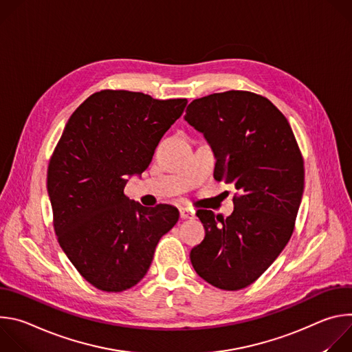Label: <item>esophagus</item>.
Here are the masks:
<instances>
[{
  "instance_id": "esophagus-1",
  "label": "esophagus",
  "mask_w": 352,
  "mask_h": 352,
  "mask_svg": "<svg viewBox=\"0 0 352 352\" xmlns=\"http://www.w3.org/2000/svg\"><path fill=\"white\" fill-rule=\"evenodd\" d=\"M179 216L182 220H186V219H192L193 217V210L188 209V208H181L179 209Z\"/></svg>"
}]
</instances>
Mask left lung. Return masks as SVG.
I'll return each mask as SVG.
<instances>
[{"label": "left lung", "instance_id": "1", "mask_svg": "<svg viewBox=\"0 0 352 352\" xmlns=\"http://www.w3.org/2000/svg\"><path fill=\"white\" fill-rule=\"evenodd\" d=\"M184 118L210 144L214 178L238 190L227 219L197 210L206 235L190 262L209 284L236 291L256 281L288 243L304 193V160L287 118L263 96L213 93L193 100Z\"/></svg>", "mask_w": 352, "mask_h": 352}]
</instances>
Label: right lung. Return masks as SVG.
<instances>
[{"mask_svg": "<svg viewBox=\"0 0 352 352\" xmlns=\"http://www.w3.org/2000/svg\"><path fill=\"white\" fill-rule=\"evenodd\" d=\"M186 103L102 90L89 96L64 128L47 171L54 230L68 259L98 289L136 285L160 238L179 219L177 208H144L124 188L148 167Z\"/></svg>", "mask_w": 352, "mask_h": 352, "instance_id": "right-lung-1", "label": "right lung"}]
</instances>
